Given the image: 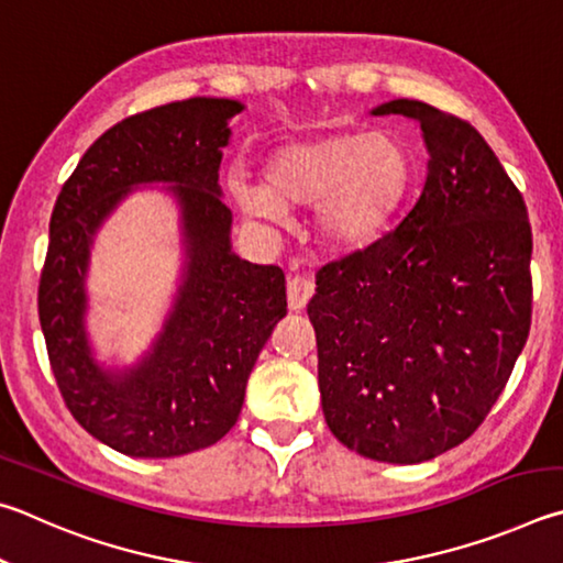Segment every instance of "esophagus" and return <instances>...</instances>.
<instances>
[{"instance_id": "esophagus-1", "label": "esophagus", "mask_w": 563, "mask_h": 563, "mask_svg": "<svg viewBox=\"0 0 563 563\" xmlns=\"http://www.w3.org/2000/svg\"><path fill=\"white\" fill-rule=\"evenodd\" d=\"M313 297V282L307 279V276H291L287 282V299H289V309L291 311H301L307 307L309 299Z\"/></svg>"}]
</instances>
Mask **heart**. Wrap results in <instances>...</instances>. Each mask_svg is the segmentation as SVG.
<instances>
[{"mask_svg":"<svg viewBox=\"0 0 563 563\" xmlns=\"http://www.w3.org/2000/svg\"><path fill=\"white\" fill-rule=\"evenodd\" d=\"M408 145L388 131L331 133L289 143L264 167V187L234 183V197L254 217H279L282 207H309L321 244L361 252L380 240L416 185Z\"/></svg>","mask_w":563,"mask_h":563,"instance_id":"heart-1","label":"heart"}]
</instances>
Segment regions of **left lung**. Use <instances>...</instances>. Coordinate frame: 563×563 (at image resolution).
<instances>
[{
    "label": "left lung",
    "mask_w": 563,
    "mask_h": 563,
    "mask_svg": "<svg viewBox=\"0 0 563 563\" xmlns=\"http://www.w3.org/2000/svg\"><path fill=\"white\" fill-rule=\"evenodd\" d=\"M371 113L420 123L426 185L396 230L323 266L307 311L333 435L416 465L467 440L507 386L531 327V227L467 121L408 98Z\"/></svg>",
    "instance_id": "8db88e82"
}]
</instances>
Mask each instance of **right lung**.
I'll use <instances>...</instances> for the list:
<instances>
[{"mask_svg": "<svg viewBox=\"0 0 563 563\" xmlns=\"http://www.w3.org/2000/svg\"><path fill=\"white\" fill-rule=\"evenodd\" d=\"M244 103L187 98L106 131L64 183L48 222L38 321L71 416L131 457H177L222 440L240 418L246 378L276 323L287 282L274 264L232 252L220 163ZM163 181L181 207L186 262L164 329L144 358L108 369L85 329V274L100 224L137 186Z\"/></svg>", "mask_w": 563, "mask_h": 563, "instance_id": "add662e5", "label": "right lung"}]
</instances>
